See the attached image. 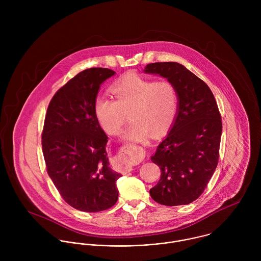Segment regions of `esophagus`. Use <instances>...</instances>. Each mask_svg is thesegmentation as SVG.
Instances as JSON below:
<instances>
[{
	"label": "esophagus",
	"mask_w": 261,
	"mask_h": 261,
	"mask_svg": "<svg viewBox=\"0 0 261 261\" xmlns=\"http://www.w3.org/2000/svg\"><path fill=\"white\" fill-rule=\"evenodd\" d=\"M127 149L128 148H124L120 151V153L117 155L116 158V163L117 165L120 167V169L123 170L124 173H127L132 170V166L129 164L130 161V155L127 152Z\"/></svg>",
	"instance_id": "1"
}]
</instances>
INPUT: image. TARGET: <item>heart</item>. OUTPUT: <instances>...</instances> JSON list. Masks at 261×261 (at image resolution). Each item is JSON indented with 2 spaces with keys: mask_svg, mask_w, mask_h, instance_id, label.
<instances>
[{
  "mask_svg": "<svg viewBox=\"0 0 261 261\" xmlns=\"http://www.w3.org/2000/svg\"><path fill=\"white\" fill-rule=\"evenodd\" d=\"M115 100L97 96L94 114L102 129L116 135L127 118L132 122L122 134L124 140L147 141L150 133L160 135L170 127L178 112V93L169 80L154 81L151 78L129 73L112 86Z\"/></svg>",
  "mask_w": 261,
  "mask_h": 261,
  "instance_id": "b5f03b06",
  "label": "heart"
}]
</instances>
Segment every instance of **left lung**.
I'll list each match as a JSON object with an SVG mask.
<instances>
[{"label":"left lung","mask_w":261,"mask_h":261,"mask_svg":"<svg viewBox=\"0 0 261 261\" xmlns=\"http://www.w3.org/2000/svg\"><path fill=\"white\" fill-rule=\"evenodd\" d=\"M146 73L174 84L178 112L165 140L150 156L161 169L150 197L165 206L187 205L204 192L218 164L222 121L208 85L177 62L148 64Z\"/></svg>","instance_id":"left-lung-1"}]
</instances>
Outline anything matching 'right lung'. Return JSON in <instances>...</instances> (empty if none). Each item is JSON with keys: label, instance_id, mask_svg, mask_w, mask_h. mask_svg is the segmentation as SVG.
Segmentation results:
<instances>
[{"label": "right lung", "instance_id": "right-lung-1", "mask_svg": "<svg viewBox=\"0 0 261 261\" xmlns=\"http://www.w3.org/2000/svg\"><path fill=\"white\" fill-rule=\"evenodd\" d=\"M115 72L89 68L70 79L51 99L42 133L47 173L64 201L77 210L99 212L118 198L107 152L108 136L94 114L100 85Z\"/></svg>", "mask_w": 261, "mask_h": 261}]
</instances>
